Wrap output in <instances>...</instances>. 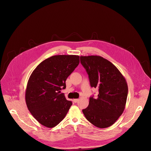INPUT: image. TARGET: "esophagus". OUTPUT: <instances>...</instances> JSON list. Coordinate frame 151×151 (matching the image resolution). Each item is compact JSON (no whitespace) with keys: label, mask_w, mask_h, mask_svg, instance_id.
<instances>
[{"label":"esophagus","mask_w":151,"mask_h":151,"mask_svg":"<svg viewBox=\"0 0 151 151\" xmlns=\"http://www.w3.org/2000/svg\"><path fill=\"white\" fill-rule=\"evenodd\" d=\"M78 101H79V99H74L73 100V101L75 103H77V102H78Z\"/></svg>","instance_id":"34e87169"}]
</instances>
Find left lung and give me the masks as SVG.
Instances as JSON below:
<instances>
[{
	"label": "left lung",
	"instance_id": "obj_1",
	"mask_svg": "<svg viewBox=\"0 0 151 151\" xmlns=\"http://www.w3.org/2000/svg\"><path fill=\"white\" fill-rule=\"evenodd\" d=\"M80 60L91 87L99 89L98 97H90L88 106L82 110L83 114L94 126L109 127L125 109L128 95L125 79L111 62L100 56H81Z\"/></svg>",
	"mask_w": 151,
	"mask_h": 151
}]
</instances>
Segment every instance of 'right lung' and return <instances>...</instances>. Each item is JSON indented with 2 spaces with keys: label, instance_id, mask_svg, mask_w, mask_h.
<instances>
[{
  "label": "right lung",
  "instance_id": "1",
  "mask_svg": "<svg viewBox=\"0 0 151 151\" xmlns=\"http://www.w3.org/2000/svg\"><path fill=\"white\" fill-rule=\"evenodd\" d=\"M79 63V56L58 55L41 62L31 74L26 91V102L33 116L42 125L52 128L66 116L71 101L62 89Z\"/></svg>",
  "mask_w": 151,
  "mask_h": 151
}]
</instances>
